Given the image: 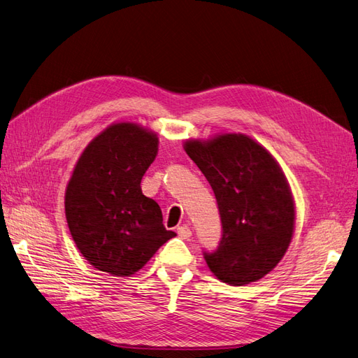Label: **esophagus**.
Returning <instances> with one entry per match:
<instances>
[{
    "label": "esophagus",
    "mask_w": 358,
    "mask_h": 358,
    "mask_svg": "<svg viewBox=\"0 0 358 358\" xmlns=\"http://www.w3.org/2000/svg\"><path fill=\"white\" fill-rule=\"evenodd\" d=\"M178 234H179V237L180 239H189L191 237V230H189V227H187V225H182V227H178Z\"/></svg>",
    "instance_id": "obj_1"
}]
</instances>
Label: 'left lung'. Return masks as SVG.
<instances>
[{
    "mask_svg": "<svg viewBox=\"0 0 358 358\" xmlns=\"http://www.w3.org/2000/svg\"><path fill=\"white\" fill-rule=\"evenodd\" d=\"M183 149L209 180L218 201L222 239L204 259L230 285H246L278 266L292 241L296 203L282 167L242 133L188 138Z\"/></svg>",
    "mask_w": 358,
    "mask_h": 358,
    "instance_id": "8db88e82",
    "label": "left lung"
}]
</instances>
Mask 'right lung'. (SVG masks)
<instances>
[{"mask_svg": "<svg viewBox=\"0 0 358 358\" xmlns=\"http://www.w3.org/2000/svg\"><path fill=\"white\" fill-rule=\"evenodd\" d=\"M157 155L155 131L121 121L96 134L76 162L64 197L66 218L79 252L96 270L131 276L176 236L140 188Z\"/></svg>", "mask_w": 358, "mask_h": 358, "instance_id": "right-lung-1", "label": "right lung"}]
</instances>
